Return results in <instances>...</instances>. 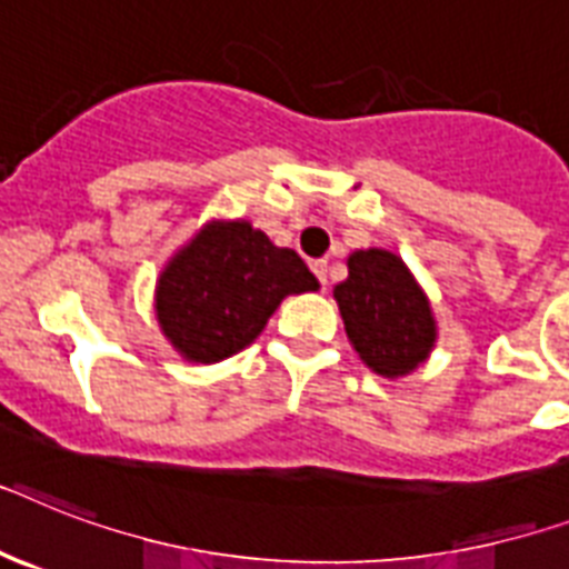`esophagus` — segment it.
<instances>
[{
	"mask_svg": "<svg viewBox=\"0 0 569 569\" xmlns=\"http://www.w3.org/2000/svg\"><path fill=\"white\" fill-rule=\"evenodd\" d=\"M312 271H316V277L321 280V286L327 289V260H316L312 262Z\"/></svg>",
	"mask_w": 569,
	"mask_h": 569,
	"instance_id": "34e87169",
	"label": "esophagus"
}]
</instances>
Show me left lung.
<instances>
[{"mask_svg": "<svg viewBox=\"0 0 569 569\" xmlns=\"http://www.w3.org/2000/svg\"><path fill=\"white\" fill-rule=\"evenodd\" d=\"M350 345L377 377L400 380L427 362L438 321L423 286L403 257L359 248L348 257V280L332 289Z\"/></svg>", "mask_w": 569, "mask_h": 569, "instance_id": "obj_1", "label": "left lung"}]
</instances>
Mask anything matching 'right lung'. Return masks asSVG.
<instances>
[{
	"mask_svg": "<svg viewBox=\"0 0 569 569\" xmlns=\"http://www.w3.org/2000/svg\"><path fill=\"white\" fill-rule=\"evenodd\" d=\"M316 289L292 248L248 219H210L160 269L154 316L187 362L216 365L253 345L283 298Z\"/></svg>",
	"mask_w": 569,
	"mask_h": 569,
	"instance_id": "add662e5",
	"label": "right lung"
}]
</instances>
